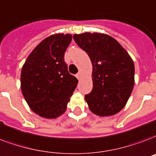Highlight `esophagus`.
I'll use <instances>...</instances> for the list:
<instances>
[{"label": "esophagus", "instance_id": "34e87169", "mask_svg": "<svg viewBox=\"0 0 156 156\" xmlns=\"http://www.w3.org/2000/svg\"><path fill=\"white\" fill-rule=\"evenodd\" d=\"M76 78H78V80H80V78H81V73H80V72L76 74Z\"/></svg>", "mask_w": 156, "mask_h": 156}]
</instances>
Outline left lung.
Returning a JSON list of instances; mask_svg holds the SVG:
<instances>
[{
  "label": "left lung",
  "mask_w": 156,
  "mask_h": 156,
  "mask_svg": "<svg viewBox=\"0 0 156 156\" xmlns=\"http://www.w3.org/2000/svg\"><path fill=\"white\" fill-rule=\"evenodd\" d=\"M78 46L92 65V91L85 96L89 110L98 116H111L127 104L134 86V64L112 37L99 33L74 34Z\"/></svg>",
  "instance_id": "1"
}]
</instances>
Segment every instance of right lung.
Wrapping results in <instances>:
<instances>
[{
	"label": "right lung",
	"instance_id": "right-lung-1",
	"mask_svg": "<svg viewBox=\"0 0 156 156\" xmlns=\"http://www.w3.org/2000/svg\"><path fill=\"white\" fill-rule=\"evenodd\" d=\"M71 41V34L49 36L36 46L23 65V96L31 110L42 118L63 115L78 84L64 59Z\"/></svg>",
	"mask_w": 156,
	"mask_h": 156
}]
</instances>
